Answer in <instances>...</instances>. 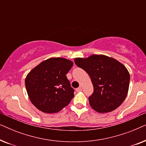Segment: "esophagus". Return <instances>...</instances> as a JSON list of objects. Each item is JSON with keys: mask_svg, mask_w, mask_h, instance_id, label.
Returning a JSON list of instances; mask_svg holds the SVG:
<instances>
[{"mask_svg": "<svg viewBox=\"0 0 146 146\" xmlns=\"http://www.w3.org/2000/svg\"><path fill=\"white\" fill-rule=\"evenodd\" d=\"M76 92H81L82 91V88L81 87L78 88L76 89Z\"/></svg>", "mask_w": 146, "mask_h": 146, "instance_id": "1", "label": "esophagus"}]
</instances>
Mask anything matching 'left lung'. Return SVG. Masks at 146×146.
<instances>
[{
	"label": "left lung",
	"mask_w": 146,
	"mask_h": 146,
	"mask_svg": "<svg viewBox=\"0 0 146 146\" xmlns=\"http://www.w3.org/2000/svg\"><path fill=\"white\" fill-rule=\"evenodd\" d=\"M74 62L88 74L94 92L88 98L90 106L99 113L114 110L120 106L128 92L129 72L123 64L113 58L93 54Z\"/></svg>",
	"instance_id": "obj_1"
}]
</instances>
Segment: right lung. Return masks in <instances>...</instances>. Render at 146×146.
<instances>
[{
	"label": "right lung",
	"mask_w": 146,
	"mask_h": 146,
	"mask_svg": "<svg viewBox=\"0 0 146 146\" xmlns=\"http://www.w3.org/2000/svg\"><path fill=\"white\" fill-rule=\"evenodd\" d=\"M73 62L64 58H50L42 62L28 74L25 86L30 100L44 113L58 112L74 96L66 74Z\"/></svg>",
	"instance_id": "add662e5"
}]
</instances>
